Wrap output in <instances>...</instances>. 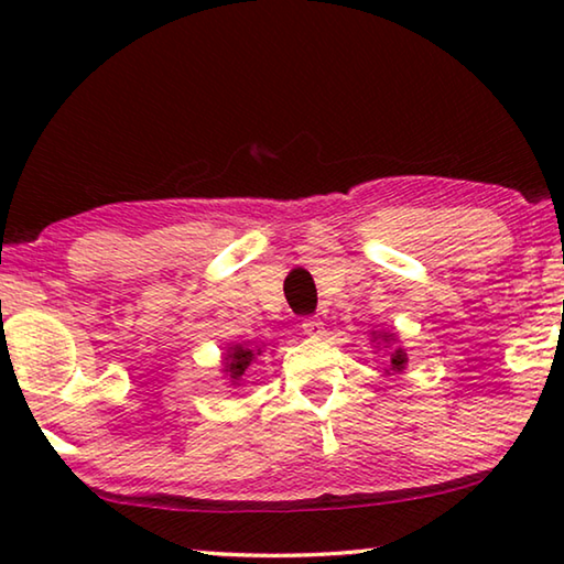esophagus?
Masks as SVG:
<instances>
[{"label": "esophagus", "mask_w": 564, "mask_h": 564, "mask_svg": "<svg viewBox=\"0 0 564 564\" xmlns=\"http://www.w3.org/2000/svg\"><path fill=\"white\" fill-rule=\"evenodd\" d=\"M303 333L311 338H321L323 333H326V326H323V321L311 318V321H303Z\"/></svg>", "instance_id": "obj_1"}]
</instances>
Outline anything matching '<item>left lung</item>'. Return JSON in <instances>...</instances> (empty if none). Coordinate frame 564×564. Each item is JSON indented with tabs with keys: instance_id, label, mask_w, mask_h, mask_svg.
<instances>
[{
	"instance_id": "8db88e82",
	"label": "left lung",
	"mask_w": 564,
	"mask_h": 564,
	"mask_svg": "<svg viewBox=\"0 0 564 564\" xmlns=\"http://www.w3.org/2000/svg\"><path fill=\"white\" fill-rule=\"evenodd\" d=\"M370 343H376V348L386 350V373L395 376L403 373L408 366V352L400 346L395 330H370Z\"/></svg>"
}]
</instances>
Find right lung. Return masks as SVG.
Here are the masks:
<instances>
[{"label": "right lung", "instance_id": "obj_1", "mask_svg": "<svg viewBox=\"0 0 564 564\" xmlns=\"http://www.w3.org/2000/svg\"><path fill=\"white\" fill-rule=\"evenodd\" d=\"M265 352V343H228L221 356V373L231 386H241L246 370Z\"/></svg>", "mask_w": 564, "mask_h": 564}]
</instances>
